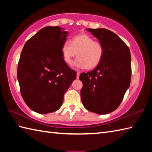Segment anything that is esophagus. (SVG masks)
Masks as SVG:
<instances>
[{
	"label": "esophagus",
	"mask_w": 152,
	"mask_h": 152,
	"mask_svg": "<svg viewBox=\"0 0 152 152\" xmlns=\"http://www.w3.org/2000/svg\"><path fill=\"white\" fill-rule=\"evenodd\" d=\"M80 74V73L79 72H77V74H76V78H79Z\"/></svg>",
	"instance_id": "34e87169"
}]
</instances>
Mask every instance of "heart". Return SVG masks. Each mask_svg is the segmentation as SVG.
Segmentation results:
<instances>
[{"label":"heart","mask_w":152,"mask_h":152,"mask_svg":"<svg viewBox=\"0 0 152 152\" xmlns=\"http://www.w3.org/2000/svg\"><path fill=\"white\" fill-rule=\"evenodd\" d=\"M63 61L70 64L72 58L78 57L72 66L77 69H93L101 63L104 56V48L101 42L87 34H78L70 40L64 42L61 46Z\"/></svg>","instance_id":"1"}]
</instances>
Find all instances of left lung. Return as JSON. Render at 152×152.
Returning a JSON list of instances; mask_svg holds the SVG:
<instances>
[{"instance_id": "8db88e82", "label": "left lung", "mask_w": 152, "mask_h": 152, "mask_svg": "<svg viewBox=\"0 0 152 152\" xmlns=\"http://www.w3.org/2000/svg\"><path fill=\"white\" fill-rule=\"evenodd\" d=\"M104 48L101 63L94 70L83 72L81 99L88 110L109 114L118 108L131 83L129 48L117 34L106 28H88Z\"/></svg>"}]
</instances>
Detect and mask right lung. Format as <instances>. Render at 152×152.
I'll return each instance as SVG.
<instances>
[{"mask_svg":"<svg viewBox=\"0 0 152 152\" xmlns=\"http://www.w3.org/2000/svg\"><path fill=\"white\" fill-rule=\"evenodd\" d=\"M68 32L45 27L25 44L17 77L23 99L32 110L48 114L57 110L76 72L63 59L61 46Z\"/></svg>","mask_w":152,"mask_h":152,"instance_id":"add662e5","label":"right lung"}]
</instances>
